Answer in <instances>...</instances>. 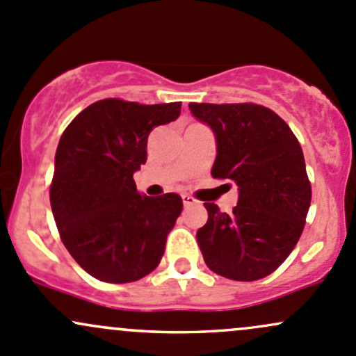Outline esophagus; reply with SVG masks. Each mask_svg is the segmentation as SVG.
<instances>
[{"label": "esophagus", "instance_id": "34e87169", "mask_svg": "<svg viewBox=\"0 0 356 356\" xmlns=\"http://www.w3.org/2000/svg\"><path fill=\"white\" fill-rule=\"evenodd\" d=\"M181 200H183V205H185V207H190V205H193L195 202H197L192 195H181Z\"/></svg>", "mask_w": 356, "mask_h": 356}]
</instances>
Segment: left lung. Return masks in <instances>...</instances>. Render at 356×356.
<instances>
[{
    "label": "left lung",
    "instance_id": "8db88e82",
    "mask_svg": "<svg viewBox=\"0 0 356 356\" xmlns=\"http://www.w3.org/2000/svg\"><path fill=\"white\" fill-rule=\"evenodd\" d=\"M192 115L216 136L212 177L238 185L231 213L204 204L207 224L197 243L213 273L253 282L273 273L304 229L311 183L302 147L289 125L254 103H190Z\"/></svg>",
    "mask_w": 356,
    "mask_h": 356
}]
</instances>
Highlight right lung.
<instances>
[{
	"label": "right lung",
	"mask_w": 356,
	"mask_h": 356,
	"mask_svg": "<svg viewBox=\"0 0 356 356\" xmlns=\"http://www.w3.org/2000/svg\"><path fill=\"white\" fill-rule=\"evenodd\" d=\"M179 110L178 102L106 98L83 110L60 136L51 207L64 246L91 277L129 284L161 261L181 197L140 195L134 173L146 163L152 129L177 120Z\"/></svg>",
	"instance_id": "add662e5"
}]
</instances>
